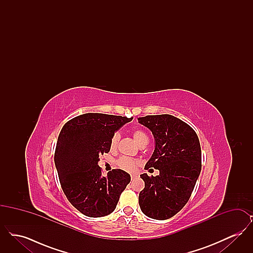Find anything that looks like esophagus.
<instances>
[{"mask_svg":"<svg viewBox=\"0 0 253 253\" xmlns=\"http://www.w3.org/2000/svg\"><path fill=\"white\" fill-rule=\"evenodd\" d=\"M135 177H136L135 174H131V180H133Z\"/></svg>","mask_w":253,"mask_h":253,"instance_id":"34e87169","label":"esophagus"}]
</instances>
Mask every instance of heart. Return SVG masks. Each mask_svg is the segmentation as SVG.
I'll use <instances>...</instances> for the list:
<instances>
[{
	"label": "heart",
	"mask_w": 253,
	"mask_h": 253,
	"mask_svg": "<svg viewBox=\"0 0 253 253\" xmlns=\"http://www.w3.org/2000/svg\"><path fill=\"white\" fill-rule=\"evenodd\" d=\"M132 134L134 141L139 146L146 145L148 143L149 138H148L147 134L142 130H139V129L133 130ZM120 138H121V135H120L119 132H115L113 134V136L111 138V142H110L111 149H115L117 147V145L120 141ZM137 163H138V161L136 159H133L131 157H121L117 160L118 166L122 169H124V170H127V171H132L136 167Z\"/></svg>",
	"instance_id": "obj_1"
}]
</instances>
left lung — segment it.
<instances>
[{
  "label": "left lung",
  "instance_id": "left-lung-1",
  "mask_svg": "<svg viewBox=\"0 0 253 253\" xmlns=\"http://www.w3.org/2000/svg\"><path fill=\"white\" fill-rule=\"evenodd\" d=\"M156 139V149L145 169H156L159 175L140 177L145 188L138 202L145 215L166 220L175 215L189 201L201 171V147L198 136L186 122L170 115L139 118Z\"/></svg>",
  "mask_w": 253,
  "mask_h": 253
}]
</instances>
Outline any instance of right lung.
<instances>
[{
	"mask_svg": "<svg viewBox=\"0 0 253 253\" xmlns=\"http://www.w3.org/2000/svg\"><path fill=\"white\" fill-rule=\"evenodd\" d=\"M132 120L87 113L67 121L60 131L54 156L60 186L69 202L86 216L113 212L131 181L120 169L102 176L97 162L99 156L109 153L115 132Z\"/></svg>",
	"mask_w": 253,
	"mask_h": 253,
	"instance_id": "1",
	"label": "right lung"
}]
</instances>
